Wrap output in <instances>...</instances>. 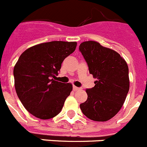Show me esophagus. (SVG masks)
I'll list each match as a JSON object with an SVG mask.
<instances>
[{"instance_id": "34e87169", "label": "esophagus", "mask_w": 147, "mask_h": 147, "mask_svg": "<svg viewBox=\"0 0 147 147\" xmlns=\"http://www.w3.org/2000/svg\"><path fill=\"white\" fill-rule=\"evenodd\" d=\"M80 88H78V87L75 86H73V91H78V90H80Z\"/></svg>"}]
</instances>
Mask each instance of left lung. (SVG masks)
<instances>
[{
	"instance_id": "obj_1",
	"label": "left lung",
	"mask_w": 147,
	"mask_h": 147,
	"mask_svg": "<svg viewBox=\"0 0 147 147\" xmlns=\"http://www.w3.org/2000/svg\"><path fill=\"white\" fill-rule=\"evenodd\" d=\"M79 50L87 62L95 86L86 89L88 98L80 108L87 118L106 121L118 113L129 92V69L116 51L95 41L82 42Z\"/></svg>"
}]
</instances>
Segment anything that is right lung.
I'll return each instance as SVG.
<instances>
[{
	"mask_svg": "<svg viewBox=\"0 0 147 147\" xmlns=\"http://www.w3.org/2000/svg\"><path fill=\"white\" fill-rule=\"evenodd\" d=\"M76 46V42L53 41L32 46L20 55L14 67V87L23 106L33 116L49 119L61 112L72 85L52 78Z\"/></svg>",
	"mask_w": 147,
	"mask_h": 147,
	"instance_id": "obj_1",
	"label": "right lung"
}]
</instances>
